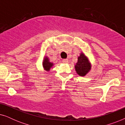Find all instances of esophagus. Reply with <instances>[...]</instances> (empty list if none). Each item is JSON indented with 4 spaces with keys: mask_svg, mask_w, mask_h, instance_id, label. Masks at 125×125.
<instances>
[{
    "mask_svg": "<svg viewBox=\"0 0 125 125\" xmlns=\"http://www.w3.org/2000/svg\"><path fill=\"white\" fill-rule=\"evenodd\" d=\"M62 62H64V63H68V60L67 59H63L62 60Z\"/></svg>",
    "mask_w": 125,
    "mask_h": 125,
    "instance_id": "esophagus-1",
    "label": "esophagus"
}]
</instances>
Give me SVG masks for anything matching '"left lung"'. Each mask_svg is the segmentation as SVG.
Here are the masks:
<instances>
[{"instance_id": "left-lung-1", "label": "left lung", "mask_w": 125, "mask_h": 125, "mask_svg": "<svg viewBox=\"0 0 125 125\" xmlns=\"http://www.w3.org/2000/svg\"><path fill=\"white\" fill-rule=\"evenodd\" d=\"M91 69V65L85 54L81 53L78 57V61L75 65L77 73L80 76H85Z\"/></svg>"}]
</instances>
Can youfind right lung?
<instances>
[{
	"instance_id": "right-lung-1",
	"label": "right lung",
	"mask_w": 125,
	"mask_h": 125,
	"mask_svg": "<svg viewBox=\"0 0 125 125\" xmlns=\"http://www.w3.org/2000/svg\"><path fill=\"white\" fill-rule=\"evenodd\" d=\"M49 60L47 57H45L44 58V61L42 62V65H43V67L44 69L47 71H49L50 70L51 68L52 67V66L53 65V64L52 62H49Z\"/></svg>"
}]
</instances>
